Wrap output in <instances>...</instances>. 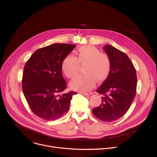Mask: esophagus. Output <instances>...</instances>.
<instances>
[{
  "label": "esophagus",
  "mask_w": 157,
  "mask_h": 157,
  "mask_svg": "<svg viewBox=\"0 0 157 157\" xmlns=\"http://www.w3.org/2000/svg\"><path fill=\"white\" fill-rule=\"evenodd\" d=\"M81 94H82L83 95H85V96H88V95H89V94H88V93H86V92H81Z\"/></svg>",
  "instance_id": "obj_1"
}]
</instances>
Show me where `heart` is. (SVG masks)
<instances>
[{
  "mask_svg": "<svg viewBox=\"0 0 157 157\" xmlns=\"http://www.w3.org/2000/svg\"><path fill=\"white\" fill-rule=\"evenodd\" d=\"M79 63L83 64L84 74H80L71 81L73 89L85 91L94 86L95 81L103 82L108 78L111 68V60L106 54L101 53L91 45L80 47L76 52V56L72 55L65 56L62 62V69L66 76L72 78L75 76Z\"/></svg>",
  "mask_w": 157,
  "mask_h": 157,
  "instance_id": "heart-1",
  "label": "heart"
}]
</instances>
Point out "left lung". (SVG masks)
<instances>
[{"label": "left lung", "mask_w": 157, "mask_h": 157, "mask_svg": "<svg viewBox=\"0 0 157 157\" xmlns=\"http://www.w3.org/2000/svg\"><path fill=\"white\" fill-rule=\"evenodd\" d=\"M104 50L111 60L108 78L97 90L102 95L101 104L92 109L98 119L111 122L123 117L128 110L136 96L137 75L128 56L110 44Z\"/></svg>", "instance_id": "1"}]
</instances>
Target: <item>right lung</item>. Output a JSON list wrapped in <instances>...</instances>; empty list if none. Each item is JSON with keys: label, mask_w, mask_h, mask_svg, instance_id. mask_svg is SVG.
I'll list each match as a JSON object with an SVG mask.
<instances>
[{"label": "right lung", "mask_w": 157, "mask_h": 157, "mask_svg": "<svg viewBox=\"0 0 157 157\" xmlns=\"http://www.w3.org/2000/svg\"><path fill=\"white\" fill-rule=\"evenodd\" d=\"M76 45L55 43L36 50L24 67L22 90L30 109L39 118L54 120L69 109L76 92L62 93L67 88L62 62Z\"/></svg>", "instance_id": "1"}]
</instances>
